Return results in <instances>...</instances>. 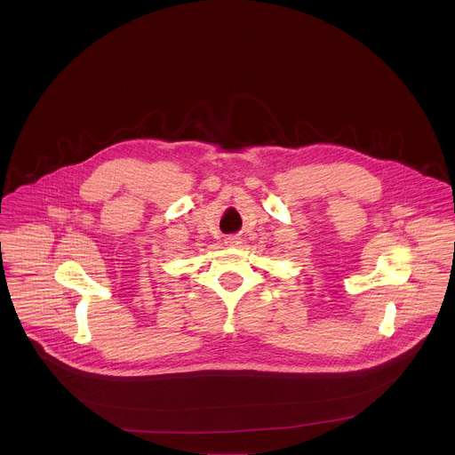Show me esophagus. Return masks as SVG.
Masks as SVG:
<instances>
[{
    "label": "esophagus",
    "instance_id": "34e87169",
    "mask_svg": "<svg viewBox=\"0 0 455 455\" xmlns=\"http://www.w3.org/2000/svg\"><path fill=\"white\" fill-rule=\"evenodd\" d=\"M241 241H239V237H235V235H232V237H227V244H230V246H237Z\"/></svg>",
    "mask_w": 455,
    "mask_h": 455
}]
</instances>
